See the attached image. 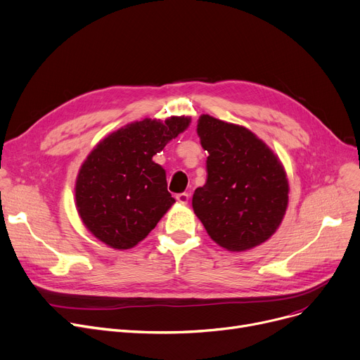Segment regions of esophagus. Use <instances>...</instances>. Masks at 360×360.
<instances>
[{
    "instance_id": "obj_1",
    "label": "esophagus",
    "mask_w": 360,
    "mask_h": 360,
    "mask_svg": "<svg viewBox=\"0 0 360 360\" xmlns=\"http://www.w3.org/2000/svg\"><path fill=\"white\" fill-rule=\"evenodd\" d=\"M176 200L181 204H186L188 200H190V194H188V193H179V194H176Z\"/></svg>"
}]
</instances>
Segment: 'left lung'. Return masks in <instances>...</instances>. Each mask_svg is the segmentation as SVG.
Here are the masks:
<instances>
[{
    "label": "left lung",
    "mask_w": 360,
    "mask_h": 360,
    "mask_svg": "<svg viewBox=\"0 0 360 360\" xmlns=\"http://www.w3.org/2000/svg\"><path fill=\"white\" fill-rule=\"evenodd\" d=\"M197 132L209 158L207 181L193 197L194 213L220 247H257L276 232L286 212L289 184L281 163L243 127L202 115Z\"/></svg>",
    "instance_id": "left-lung-1"
}]
</instances>
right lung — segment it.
I'll return each mask as SVG.
<instances>
[{"label": "right lung", "mask_w": 360, "mask_h": 360, "mask_svg": "<svg viewBox=\"0 0 360 360\" xmlns=\"http://www.w3.org/2000/svg\"><path fill=\"white\" fill-rule=\"evenodd\" d=\"M190 118L144 120L112 132L83 163L75 201L86 228L115 250H128L155 229L175 198L153 156L182 132Z\"/></svg>", "instance_id": "add662e5"}]
</instances>
